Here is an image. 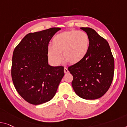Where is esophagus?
Wrapping results in <instances>:
<instances>
[{"label": "esophagus", "mask_w": 127, "mask_h": 127, "mask_svg": "<svg viewBox=\"0 0 127 127\" xmlns=\"http://www.w3.org/2000/svg\"><path fill=\"white\" fill-rule=\"evenodd\" d=\"M64 73H67L69 72L68 69V68H67V67H64Z\"/></svg>", "instance_id": "1"}]
</instances>
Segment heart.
<instances>
[{"label": "heart", "mask_w": 127, "mask_h": 127, "mask_svg": "<svg viewBox=\"0 0 127 127\" xmlns=\"http://www.w3.org/2000/svg\"><path fill=\"white\" fill-rule=\"evenodd\" d=\"M90 37L86 32L69 30L55 36L52 45L48 47V57L58 65L64 59L70 64H76L84 59L90 48Z\"/></svg>", "instance_id": "1"}]
</instances>
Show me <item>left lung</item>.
I'll return each mask as SVG.
<instances>
[{
  "label": "left lung",
  "mask_w": 127,
  "mask_h": 127,
  "mask_svg": "<svg viewBox=\"0 0 127 127\" xmlns=\"http://www.w3.org/2000/svg\"><path fill=\"white\" fill-rule=\"evenodd\" d=\"M81 29L90 37V48L84 59L68 68L73 77L72 86L77 95L83 99H99L107 92L112 84L114 58L104 38L92 28Z\"/></svg>",
  "instance_id": "obj_1"
}]
</instances>
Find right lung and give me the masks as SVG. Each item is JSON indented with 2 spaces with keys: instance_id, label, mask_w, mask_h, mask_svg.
Segmentation results:
<instances>
[{
  "instance_id": "add662e5",
  "label": "right lung",
  "mask_w": 127,
  "mask_h": 127,
  "mask_svg": "<svg viewBox=\"0 0 127 127\" xmlns=\"http://www.w3.org/2000/svg\"><path fill=\"white\" fill-rule=\"evenodd\" d=\"M60 28L26 35L14 49L11 76L15 88L28 103L39 105L51 100L64 75L63 66L48 63V43Z\"/></svg>"
}]
</instances>
